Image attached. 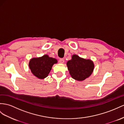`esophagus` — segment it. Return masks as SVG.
<instances>
[{"mask_svg":"<svg viewBox=\"0 0 124 124\" xmlns=\"http://www.w3.org/2000/svg\"><path fill=\"white\" fill-rule=\"evenodd\" d=\"M64 62V60L63 59H59V63H61V64H63V63Z\"/></svg>","mask_w":124,"mask_h":124,"instance_id":"obj_1","label":"esophagus"}]
</instances>
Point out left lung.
<instances>
[{
  "instance_id": "1",
  "label": "left lung",
  "mask_w": 124,
  "mask_h": 124,
  "mask_svg": "<svg viewBox=\"0 0 124 124\" xmlns=\"http://www.w3.org/2000/svg\"><path fill=\"white\" fill-rule=\"evenodd\" d=\"M71 77L77 81H84L92 73L94 64L90 59H85L74 54L72 59L66 63Z\"/></svg>"
}]
</instances>
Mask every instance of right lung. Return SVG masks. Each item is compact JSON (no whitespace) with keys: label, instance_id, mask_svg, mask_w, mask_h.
<instances>
[{"label":"right lung","instance_id":"obj_1","mask_svg":"<svg viewBox=\"0 0 124 124\" xmlns=\"http://www.w3.org/2000/svg\"><path fill=\"white\" fill-rule=\"evenodd\" d=\"M58 62L57 60L45 54L39 58L31 59L29 63V68L35 77L43 79L48 76L54 64Z\"/></svg>","mask_w":124,"mask_h":124}]
</instances>
